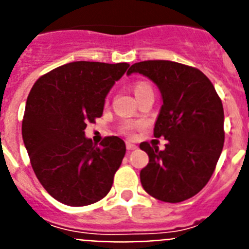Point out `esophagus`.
Here are the masks:
<instances>
[{"label":"esophagus","mask_w":249,"mask_h":249,"mask_svg":"<svg viewBox=\"0 0 249 249\" xmlns=\"http://www.w3.org/2000/svg\"><path fill=\"white\" fill-rule=\"evenodd\" d=\"M138 146L131 142H126V149L127 150H134V149H137Z\"/></svg>","instance_id":"34e87169"}]
</instances>
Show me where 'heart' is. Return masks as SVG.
<instances>
[{
    "label": "heart",
    "mask_w": 249,
    "mask_h": 249,
    "mask_svg": "<svg viewBox=\"0 0 249 249\" xmlns=\"http://www.w3.org/2000/svg\"><path fill=\"white\" fill-rule=\"evenodd\" d=\"M146 90H153V89H151V86L149 85L148 83H145V81H138V83L134 84L133 86V91L134 95H135V98L140 96V95H142V92H145ZM140 126H142V124L138 122H125L124 124L122 125V131L124 134H126V135H131V134L134 133V130Z\"/></svg>",
    "instance_id": "1"
}]
</instances>
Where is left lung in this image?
I'll return each instance as SVG.
<instances>
[{
	"label": "left lung",
	"instance_id": "8db88e82",
	"mask_svg": "<svg viewBox=\"0 0 249 249\" xmlns=\"http://www.w3.org/2000/svg\"><path fill=\"white\" fill-rule=\"evenodd\" d=\"M142 73L157 84L163 105L154 137L166 140L165 149L144 142L149 155L140 172L146 193L179 203L199 193L211 179L224 144V111L211 80L200 70L168 60L131 65L127 75Z\"/></svg>",
	"mask_w": 249,
	"mask_h": 249
}]
</instances>
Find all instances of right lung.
Returning <instances> with one entry per match:
<instances>
[{"label":"right lung","instance_id":"add662e5","mask_svg":"<svg viewBox=\"0 0 249 249\" xmlns=\"http://www.w3.org/2000/svg\"><path fill=\"white\" fill-rule=\"evenodd\" d=\"M126 62L75 61L45 73L26 101L22 139L32 169L47 193L71 207L99 202L111 189L125 142L85 138L88 123L103 115L105 98Z\"/></svg>","mask_w":249,"mask_h":249}]
</instances>
